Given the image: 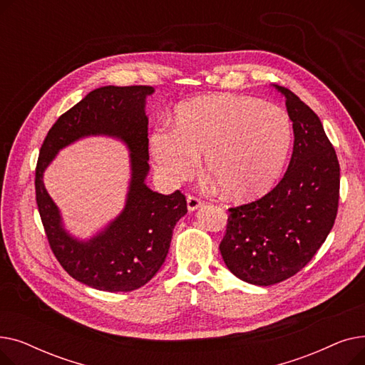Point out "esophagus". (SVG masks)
I'll return each mask as SVG.
<instances>
[{"instance_id":"34e87169","label":"esophagus","mask_w":365,"mask_h":365,"mask_svg":"<svg viewBox=\"0 0 365 365\" xmlns=\"http://www.w3.org/2000/svg\"><path fill=\"white\" fill-rule=\"evenodd\" d=\"M186 202H187V210H189V212H194V210H197V208H200L202 205V201L198 197H195V195H187Z\"/></svg>"}]
</instances>
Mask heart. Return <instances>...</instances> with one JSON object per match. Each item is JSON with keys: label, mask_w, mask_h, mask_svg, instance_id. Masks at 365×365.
<instances>
[{"label": "heart", "mask_w": 365, "mask_h": 365, "mask_svg": "<svg viewBox=\"0 0 365 365\" xmlns=\"http://www.w3.org/2000/svg\"><path fill=\"white\" fill-rule=\"evenodd\" d=\"M293 142L284 109L250 96L215 94L183 103L175 124H158L149 152L160 178L179 185L197 171L201 152L208 173L235 200L269 190Z\"/></svg>", "instance_id": "obj_1"}]
</instances>
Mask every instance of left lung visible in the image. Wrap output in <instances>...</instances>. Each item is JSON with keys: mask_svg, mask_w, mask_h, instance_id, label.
<instances>
[{"mask_svg": "<svg viewBox=\"0 0 365 365\" xmlns=\"http://www.w3.org/2000/svg\"><path fill=\"white\" fill-rule=\"evenodd\" d=\"M293 155L284 178L262 198L229 208L222 257L235 277L272 285L296 275L327 240L339 207L340 165L318 115L285 87Z\"/></svg>", "mask_w": 365, "mask_h": 365, "instance_id": "1", "label": "left lung"}]
</instances>
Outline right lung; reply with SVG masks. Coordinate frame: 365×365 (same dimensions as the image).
<instances>
[{"mask_svg":"<svg viewBox=\"0 0 365 365\" xmlns=\"http://www.w3.org/2000/svg\"><path fill=\"white\" fill-rule=\"evenodd\" d=\"M152 93L149 86H108L90 91L53 124L38 157L35 198L51 252L73 279L102 292H133L150 281L167 257L173 229L187 212L180 190L163 195L145 185L149 171L145 99ZM88 133H109L128 143L132 182L125 212L102 235L80 243L63 231L42 173L57 150Z\"/></svg>","mask_w":365,"mask_h":365,"instance_id":"1","label":"right lung"}]
</instances>
